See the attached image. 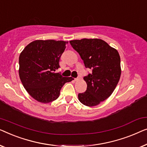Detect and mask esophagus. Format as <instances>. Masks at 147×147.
<instances>
[{"label": "esophagus", "instance_id": "34e87169", "mask_svg": "<svg viewBox=\"0 0 147 147\" xmlns=\"http://www.w3.org/2000/svg\"><path fill=\"white\" fill-rule=\"evenodd\" d=\"M80 80V77L79 78H75V79H74V80H75V81H78V80Z\"/></svg>", "mask_w": 147, "mask_h": 147}]
</instances>
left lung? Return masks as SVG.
I'll use <instances>...</instances> for the list:
<instances>
[{"label":"left lung","instance_id":"left-lung-1","mask_svg":"<svg viewBox=\"0 0 147 147\" xmlns=\"http://www.w3.org/2000/svg\"><path fill=\"white\" fill-rule=\"evenodd\" d=\"M70 43L80 55L85 67L92 69V73L84 77L87 88L78 94V100L85 106H96L112 94L119 81V54L102 39L82 38Z\"/></svg>","mask_w":147,"mask_h":147}]
</instances>
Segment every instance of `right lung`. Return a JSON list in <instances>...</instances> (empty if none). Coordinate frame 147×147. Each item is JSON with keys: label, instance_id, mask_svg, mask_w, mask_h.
Masks as SVG:
<instances>
[{"label": "right lung", "instance_id": "add662e5", "mask_svg": "<svg viewBox=\"0 0 147 147\" xmlns=\"http://www.w3.org/2000/svg\"><path fill=\"white\" fill-rule=\"evenodd\" d=\"M68 41L36 40L29 43L19 56V77L27 92L42 103L59 98L66 82L74 80L63 77L56 70Z\"/></svg>", "mask_w": 147, "mask_h": 147}]
</instances>
